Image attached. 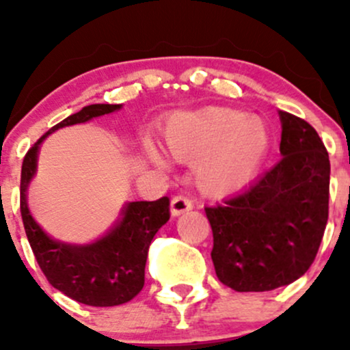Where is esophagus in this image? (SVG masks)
Returning <instances> with one entry per match:
<instances>
[{"instance_id":"esophagus-1","label":"esophagus","mask_w":350,"mask_h":350,"mask_svg":"<svg viewBox=\"0 0 350 350\" xmlns=\"http://www.w3.org/2000/svg\"><path fill=\"white\" fill-rule=\"evenodd\" d=\"M192 207H194V202L186 198V196H176L171 200V214L174 217L184 214V212H189Z\"/></svg>"}]
</instances>
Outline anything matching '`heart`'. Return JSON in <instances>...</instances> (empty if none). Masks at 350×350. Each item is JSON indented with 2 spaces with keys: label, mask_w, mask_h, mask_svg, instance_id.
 <instances>
[{
  "label": "heart",
  "mask_w": 350,
  "mask_h": 350,
  "mask_svg": "<svg viewBox=\"0 0 350 350\" xmlns=\"http://www.w3.org/2000/svg\"><path fill=\"white\" fill-rule=\"evenodd\" d=\"M268 124L258 116L226 107H206L176 113L161 131V150L174 161L192 163L198 187L208 196L239 191L255 176L270 150ZM143 151L152 163H166L154 143Z\"/></svg>",
  "instance_id": "heart-1"
}]
</instances>
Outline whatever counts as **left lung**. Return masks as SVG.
Instances as JSON below:
<instances>
[{
  "label": "left lung",
  "mask_w": 350,
  "mask_h": 350,
  "mask_svg": "<svg viewBox=\"0 0 350 350\" xmlns=\"http://www.w3.org/2000/svg\"><path fill=\"white\" fill-rule=\"evenodd\" d=\"M281 161L245 189L206 207L217 278L235 291H271L314 262L329 215L331 164L308 122L280 110Z\"/></svg>",
  "instance_id": "obj_1"
}]
</instances>
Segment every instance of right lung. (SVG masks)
Listing matches in <instances>:
<instances>
[{"instance_id": "right-lung-1", "label": "right lung", "mask_w": 350, "mask_h": 350, "mask_svg": "<svg viewBox=\"0 0 350 350\" xmlns=\"http://www.w3.org/2000/svg\"><path fill=\"white\" fill-rule=\"evenodd\" d=\"M118 108L120 105L108 103L83 107L44 133L23 159L19 204L36 262L55 290L88 306H118L142 291L148 248L156 232L170 220V198L164 196L152 202H128L120 220L107 235L87 245H72L51 239L42 230L27 207L26 191L38 166L39 146L47 135Z\"/></svg>"}]
</instances>
